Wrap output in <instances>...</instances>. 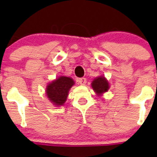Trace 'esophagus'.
Returning <instances> with one entry per match:
<instances>
[{"label": "esophagus", "mask_w": 157, "mask_h": 157, "mask_svg": "<svg viewBox=\"0 0 157 157\" xmlns=\"http://www.w3.org/2000/svg\"><path fill=\"white\" fill-rule=\"evenodd\" d=\"M78 81L80 83V85H85L86 83V79L84 78V77H82V78L79 79Z\"/></svg>", "instance_id": "1"}]
</instances>
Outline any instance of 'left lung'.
Returning a JSON list of instances; mask_svg holds the SVG:
<instances>
[{"mask_svg":"<svg viewBox=\"0 0 157 157\" xmlns=\"http://www.w3.org/2000/svg\"><path fill=\"white\" fill-rule=\"evenodd\" d=\"M91 86L98 96H102V94L108 91L109 89L108 80L105 79L104 76H99L95 78L92 82Z\"/></svg>","mask_w":157,"mask_h":157,"instance_id":"1","label":"left lung"}]
</instances>
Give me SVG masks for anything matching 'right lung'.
I'll return each instance as SVG.
<instances>
[{
  "instance_id": "add662e5",
  "label": "right lung",
  "mask_w": 157,
  "mask_h": 157,
  "mask_svg": "<svg viewBox=\"0 0 157 157\" xmlns=\"http://www.w3.org/2000/svg\"><path fill=\"white\" fill-rule=\"evenodd\" d=\"M74 85V81L71 77L61 76L46 87L47 97L55 105H63L67 100L70 89Z\"/></svg>"
}]
</instances>
